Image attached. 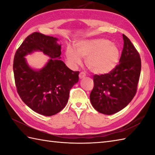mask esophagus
Segmentation results:
<instances>
[{
  "mask_svg": "<svg viewBox=\"0 0 155 155\" xmlns=\"http://www.w3.org/2000/svg\"><path fill=\"white\" fill-rule=\"evenodd\" d=\"M86 77V74L84 72H80V74H79V78H80V79H82Z\"/></svg>",
  "mask_w": 155,
  "mask_h": 155,
  "instance_id": "34e87169",
  "label": "esophagus"
}]
</instances>
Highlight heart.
<instances>
[{
  "mask_svg": "<svg viewBox=\"0 0 155 155\" xmlns=\"http://www.w3.org/2000/svg\"><path fill=\"white\" fill-rule=\"evenodd\" d=\"M77 53L72 48L66 52L67 59L74 65H79L81 59H86V65L96 74H108L116 68L120 58L118 46L109 40L94 39L84 40L77 45Z\"/></svg>",
  "mask_w": 155,
  "mask_h": 155,
  "instance_id": "1",
  "label": "heart"
}]
</instances>
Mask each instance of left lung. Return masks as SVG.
<instances>
[{"label": "left lung", "instance_id": "8db88e82", "mask_svg": "<svg viewBox=\"0 0 155 155\" xmlns=\"http://www.w3.org/2000/svg\"><path fill=\"white\" fill-rule=\"evenodd\" d=\"M124 48L116 68L109 74L93 77L94 87L90 95L98 112L112 115L129 104L137 92L141 71V59L130 39L123 34Z\"/></svg>", "mask_w": 155, "mask_h": 155}]
</instances>
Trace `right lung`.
Here are the masks:
<instances>
[{
    "label": "right lung",
    "instance_id": "right-lung-1",
    "mask_svg": "<svg viewBox=\"0 0 155 155\" xmlns=\"http://www.w3.org/2000/svg\"><path fill=\"white\" fill-rule=\"evenodd\" d=\"M57 40L34 32L20 45L13 60L17 93L31 110L45 116L54 115L64 109L70 90L79 80V71H72L59 59L61 45ZM34 50L42 51L51 58L38 71L31 69L24 58Z\"/></svg>",
    "mask_w": 155,
    "mask_h": 155
}]
</instances>
